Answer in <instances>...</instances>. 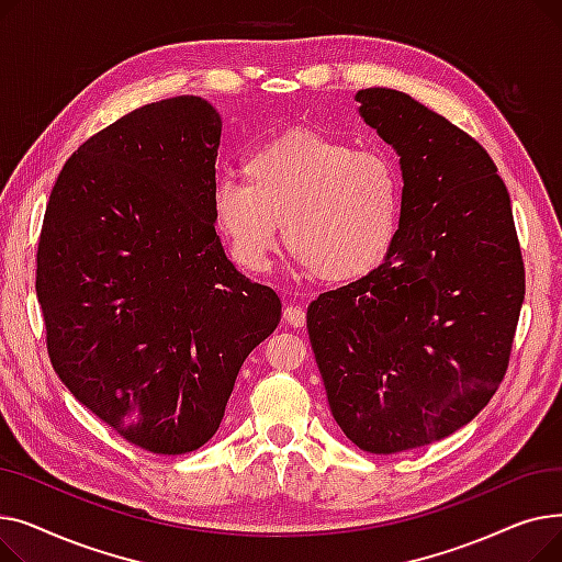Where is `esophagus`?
Here are the masks:
<instances>
[{"instance_id":"1","label":"esophagus","mask_w":562,"mask_h":562,"mask_svg":"<svg viewBox=\"0 0 562 562\" xmlns=\"http://www.w3.org/2000/svg\"><path fill=\"white\" fill-rule=\"evenodd\" d=\"M284 323L291 328H303L305 326V310L301 305H286L284 307Z\"/></svg>"}]
</instances>
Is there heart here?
Masks as SVG:
<instances>
[{
    "label": "heart",
    "mask_w": 562,
    "mask_h": 562,
    "mask_svg": "<svg viewBox=\"0 0 562 562\" xmlns=\"http://www.w3.org/2000/svg\"><path fill=\"white\" fill-rule=\"evenodd\" d=\"M244 180L221 177L212 216L234 263L261 273L282 239L312 278L360 280L387 257L401 216V175L382 150L291 130L244 157Z\"/></svg>",
    "instance_id": "b5f03b06"
}]
</instances>
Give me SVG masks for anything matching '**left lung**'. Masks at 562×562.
Instances as JSON below:
<instances>
[{"mask_svg":"<svg viewBox=\"0 0 562 562\" xmlns=\"http://www.w3.org/2000/svg\"><path fill=\"white\" fill-rule=\"evenodd\" d=\"M356 100L398 155V229L378 269L312 301L307 333L344 435L390 456L449 437L490 403L508 369L524 261L481 143L392 88Z\"/></svg>","mask_w":562,"mask_h":562,"instance_id":"1","label":"left lung"}]
</instances>
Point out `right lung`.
<instances>
[{
    "instance_id": "add662e5",
    "label": "right lung",
    "mask_w": 562,
    "mask_h": 562,
    "mask_svg": "<svg viewBox=\"0 0 562 562\" xmlns=\"http://www.w3.org/2000/svg\"><path fill=\"white\" fill-rule=\"evenodd\" d=\"M221 127L195 95L123 115L66 161L38 241L56 375L159 456L214 437L241 364L282 314L271 286L234 269L214 227Z\"/></svg>"
}]
</instances>
